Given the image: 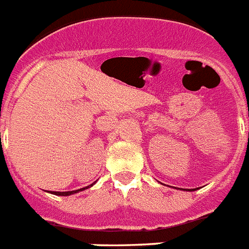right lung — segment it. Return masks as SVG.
Here are the masks:
<instances>
[{"instance_id": "right-lung-1", "label": "right lung", "mask_w": 249, "mask_h": 249, "mask_svg": "<svg viewBox=\"0 0 249 249\" xmlns=\"http://www.w3.org/2000/svg\"><path fill=\"white\" fill-rule=\"evenodd\" d=\"M92 185H93V184H92ZM92 185H90V186H92ZM90 186H86V188H83V189H79V190H73V191H63V193H61V191H53L52 194H54V195H63V196H68V195L75 194V193H78V191L86 190V189L90 188Z\"/></svg>"}]
</instances>
